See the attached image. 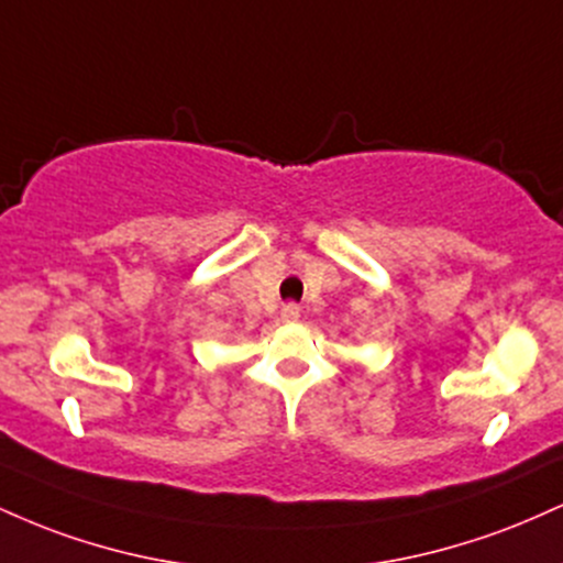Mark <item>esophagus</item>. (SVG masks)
I'll list each match as a JSON object with an SVG mask.
<instances>
[{
    "label": "esophagus",
    "instance_id": "1",
    "mask_svg": "<svg viewBox=\"0 0 563 563\" xmlns=\"http://www.w3.org/2000/svg\"><path fill=\"white\" fill-rule=\"evenodd\" d=\"M299 318H301V307H299V303L290 301V303H286V307H283V312H280V320L283 322H296Z\"/></svg>",
    "mask_w": 563,
    "mask_h": 563
}]
</instances>
